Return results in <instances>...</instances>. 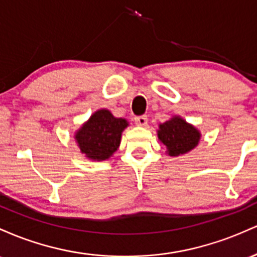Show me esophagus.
<instances>
[{"instance_id":"1","label":"esophagus","mask_w":257,"mask_h":257,"mask_svg":"<svg viewBox=\"0 0 257 257\" xmlns=\"http://www.w3.org/2000/svg\"><path fill=\"white\" fill-rule=\"evenodd\" d=\"M135 122H136V125L138 126H147V123H148V117H147L146 115H140V116L135 117Z\"/></svg>"}]
</instances>
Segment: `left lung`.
I'll use <instances>...</instances> for the list:
<instances>
[{"label": "left lung", "instance_id": "8db88e82", "mask_svg": "<svg viewBox=\"0 0 257 257\" xmlns=\"http://www.w3.org/2000/svg\"><path fill=\"white\" fill-rule=\"evenodd\" d=\"M158 137L167 147L169 154L177 157L192 151L200 140V134L194 126L176 116L161 123Z\"/></svg>", "mask_w": 257, "mask_h": 257}]
</instances>
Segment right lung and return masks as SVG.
<instances>
[{"instance_id":"1","label":"right lung","mask_w":257,"mask_h":257,"mask_svg":"<svg viewBox=\"0 0 257 257\" xmlns=\"http://www.w3.org/2000/svg\"><path fill=\"white\" fill-rule=\"evenodd\" d=\"M127 125L125 119L114 117L110 111L102 109L83 123L75 138L86 157L93 160H105L119 148L121 132Z\"/></svg>"}]
</instances>
